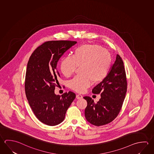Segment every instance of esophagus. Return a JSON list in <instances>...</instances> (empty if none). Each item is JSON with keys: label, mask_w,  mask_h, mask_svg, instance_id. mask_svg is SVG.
Instances as JSON below:
<instances>
[{"label": "esophagus", "mask_w": 154, "mask_h": 154, "mask_svg": "<svg viewBox=\"0 0 154 154\" xmlns=\"http://www.w3.org/2000/svg\"><path fill=\"white\" fill-rule=\"evenodd\" d=\"M76 98L77 99H81V98H83V96L82 94H77L76 95Z\"/></svg>", "instance_id": "34e87169"}]
</instances>
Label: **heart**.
<instances>
[{"label": "heart", "mask_w": 154, "mask_h": 154, "mask_svg": "<svg viewBox=\"0 0 154 154\" xmlns=\"http://www.w3.org/2000/svg\"><path fill=\"white\" fill-rule=\"evenodd\" d=\"M111 61L110 54L106 49L98 45L84 44L75 49L72 56L62 60L60 69L64 76L69 77L80 66L81 74L69 82V86L75 91L83 92L92 81L98 83L105 79Z\"/></svg>", "instance_id": "b5f03b06"}]
</instances>
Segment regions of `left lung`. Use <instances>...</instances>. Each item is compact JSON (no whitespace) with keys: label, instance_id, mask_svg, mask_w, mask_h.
I'll return each instance as SVG.
<instances>
[{"label":"left lung","instance_id":"8db88e82","mask_svg":"<svg viewBox=\"0 0 154 154\" xmlns=\"http://www.w3.org/2000/svg\"><path fill=\"white\" fill-rule=\"evenodd\" d=\"M127 91L124 63L117 54L108 75L92 90L94 94H100V100L96 103L91 97H84L88 103L85 109L86 120L97 127L113 121L121 110Z\"/></svg>","mask_w":154,"mask_h":154}]
</instances>
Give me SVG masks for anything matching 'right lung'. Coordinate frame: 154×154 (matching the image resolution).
Listing matches in <instances>:
<instances>
[{"label": "right lung", "mask_w": 154, "mask_h": 154, "mask_svg": "<svg viewBox=\"0 0 154 154\" xmlns=\"http://www.w3.org/2000/svg\"><path fill=\"white\" fill-rule=\"evenodd\" d=\"M76 41H48L38 46L28 61L25 91L35 117L44 124L54 126L62 122L76 94L73 92L62 96L54 94L59 84L58 61Z\"/></svg>", "instance_id": "add662e5"}]
</instances>
